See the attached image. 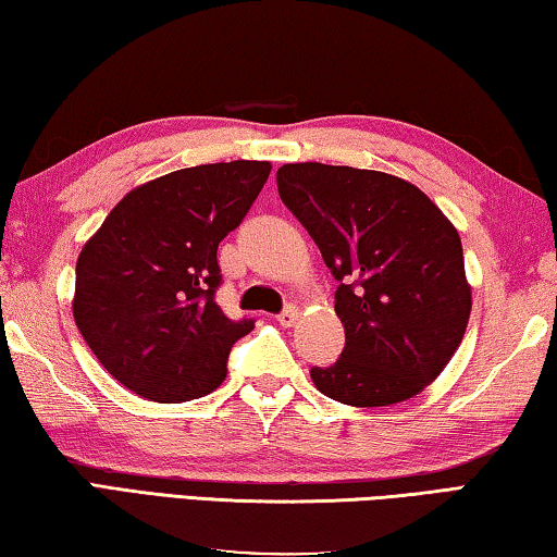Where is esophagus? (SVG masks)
Wrapping results in <instances>:
<instances>
[{"mask_svg": "<svg viewBox=\"0 0 557 557\" xmlns=\"http://www.w3.org/2000/svg\"><path fill=\"white\" fill-rule=\"evenodd\" d=\"M298 308L296 306H288L284 313L281 315H276V320H278V325H284V327H294L296 323H298Z\"/></svg>", "mask_w": 557, "mask_h": 557, "instance_id": "34e87169", "label": "esophagus"}]
</instances>
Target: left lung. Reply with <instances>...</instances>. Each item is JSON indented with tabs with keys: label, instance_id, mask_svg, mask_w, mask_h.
I'll return each mask as SVG.
<instances>
[{
	"label": "left lung",
	"instance_id": "1",
	"mask_svg": "<svg viewBox=\"0 0 557 557\" xmlns=\"http://www.w3.org/2000/svg\"><path fill=\"white\" fill-rule=\"evenodd\" d=\"M278 195L339 281L345 349L310 379L333 401L376 408L413 398L460 347L472 310L462 242L443 210L398 175L286 163Z\"/></svg>",
	"mask_w": 557,
	"mask_h": 557
}]
</instances>
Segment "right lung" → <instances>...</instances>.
I'll use <instances>...</instances> for the list:
<instances>
[{
	"instance_id": "add662e5",
	"label": "right lung",
	"mask_w": 557,
	"mask_h": 557,
	"mask_svg": "<svg viewBox=\"0 0 557 557\" xmlns=\"http://www.w3.org/2000/svg\"><path fill=\"white\" fill-rule=\"evenodd\" d=\"M271 173L269 161L205 163L136 185L77 257L73 318L87 347L136 396L181 404L218 388L253 320L214 304L218 247Z\"/></svg>"
}]
</instances>
